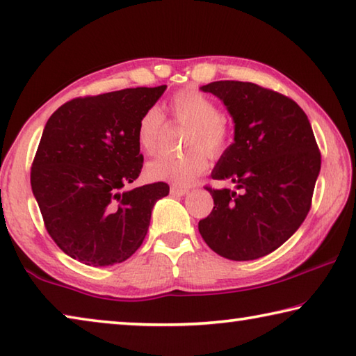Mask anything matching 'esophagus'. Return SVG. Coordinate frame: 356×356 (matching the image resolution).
<instances>
[{"label":"esophagus","mask_w":356,"mask_h":356,"mask_svg":"<svg viewBox=\"0 0 356 356\" xmlns=\"http://www.w3.org/2000/svg\"><path fill=\"white\" fill-rule=\"evenodd\" d=\"M186 193H188V188H182V186H177V185L171 186V195L174 196H185Z\"/></svg>","instance_id":"esophagus-1"}]
</instances>
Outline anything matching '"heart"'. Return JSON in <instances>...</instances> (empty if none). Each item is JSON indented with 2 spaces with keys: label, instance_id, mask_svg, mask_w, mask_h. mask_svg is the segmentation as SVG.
<instances>
[{
  "label": "heart",
  "instance_id": "1",
  "mask_svg": "<svg viewBox=\"0 0 356 356\" xmlns=\"http://www.w3.org/2000/svg\"><path fill=\"white\" fill-rule=\"evenodd\" d=\"M174 124L186 127L185 147L180 155H161L149 161L146 174L149 179L190 185L209 168L210 156H221L232 143L234 125L215 102L193 88L180 89L166 105ZM163 114L159 108H149L138 122L136 140L146 154H155L163 130Z\"/></svg>",
  "mask_w": 356,
  "mask_h": 356
}]
</instances>
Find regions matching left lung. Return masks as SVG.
Wrapping results in <instances>:
<instances>
[{
	"instance_id": "1",
	"label": "left lung",
	"mask_w": 356,
	"mask_h": 356,
	"mask_svg": "<svg viewBox=\"0 0 356 356\" xmlns=\"http://www.w3.org/2000/svg\"><path fill=\"white\" fill-rule=\"evenodd\" d=\"M222 100L236 122L234 143L212 179L240 190L212 188L213 210L200 221L210 248L231 261H252L286 242L305 221L321 171V150L305 111L287 95L248 81L201 88Z\"/></svg>"
}]
</instances>
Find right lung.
<instances>
[{
    "mask_svg": "<svg viewBox=\"0 0 356 356\" xmlns=\"http://www.w3.org/2000/svg\"><path fill=\"white\" fill-rule=\"evenodd\" d=\"M166 86L130 88L65 102L47 120L31 166V188L47 232L91 267L127 261L146 237L154 204L170 185L125 190L140 177L143 113Z\"/></svg>",
    "mask_w": 356,
    "mask_h": 356,
    "instance_id": "1",
    "label": "right lung"
}]
</instances>
